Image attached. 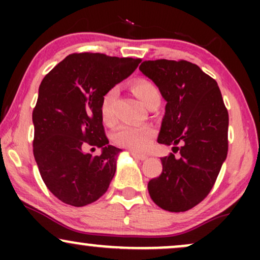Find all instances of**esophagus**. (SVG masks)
Segmentation results:
<instances>
[{"instance_id": "1", "label": "esophagus", "mask_w": 260, "mask_h": 260, "mask_svg": "<svg viewBox=\"0 0 260 260\" xmlns=\"http://www.w3.org/2000/svg\"><path fill=\"white\" fill-rule=\"evenodd\" d=\"M132 155L134 157H136V159H138V160H147V156H145V155H140V154H137V153H132Z\"/></svg>"}]
</instances>
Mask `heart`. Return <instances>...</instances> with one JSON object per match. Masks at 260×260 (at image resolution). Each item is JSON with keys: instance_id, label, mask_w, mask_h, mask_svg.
Returning <instances> with one entry per match:
<instances>
[{"instance_id": "b5f03b06", "label": "heart", "mask_w": 260, "mask_h": 260, "mask_svg": "<svg viewBox=\"0 0 260 260\" xmlns=\"http://www.w3.org/2000/svg\"><path fill=\"white\" fill-rule=\"evenodd\" d=\"M134 94L138 96L144 106L150 107L155 103H160V91L153 83L147 79H138L133 84ZM117 96V88L110 89L101 100L100 113L105 123L113 122V103ZM155 138V129L149 126H124L118 127L112 134V140L118 147L128 150L143 153L148 150Z\"/></svg>"}]
</instances>
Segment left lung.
I'll list each match as a JSON object with an SVG mask.
<instances>
[{"label":"left lung","instance_id":"left-lung-1","mask_svg":"<svg viewBox=\"0 0 260 260\" xmlns=\"http://www.w3.org/2000/svg\"><path fill=\"white\" fill-rule=\"evenodd\" d=\"M139 70L166 100L157 142L181 154L161 157L162 172L149 181V194L164 210H189L209 194L228 156L229 113L221 91L215 79L183 59L144 61Z\"/></svg>","mask_w":260,"mask_h":260}]
</instances>
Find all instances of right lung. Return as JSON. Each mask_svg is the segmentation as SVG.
Listing matches in <instances>:
<instances>
[{
  "label": "right lung",
  "instance_id": "right-lung-1",
  "mask_svg": "<svg viewBox=\"0 0 260 260\" xmlns=\"http://www.w3.org/2000/svg\"><path fill=\"white\" fill-rule=\"evenodd\" d=\"M140 61L104 53H72L39 86L32 111V151L46 187L66 204L84 207L109 188L122 150L106 138L101 100L131 76ZM86 144L101 147L102 154L85 153Z\"/></svg>",
  "mask_w": 260,
  "mask_h": 260
}]
</instances>
